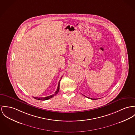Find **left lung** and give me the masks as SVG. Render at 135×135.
Here are the masks:
<instances>
[{
    "label": "left lung",
    "mask_w": 135,
    "mask_h": 135,
    "mask_svg": "<svg viewBox=\"0 0 135 135\" xmlns=\"http://www.w3.org/2000/svg\"><path fill=\"white\" fill-rule=\"evenodd\" d=\"M86 97V96H85ZM87 98H89V99H91V100H96V99H92V98H88V97H87Z\"/></svg>",
    "instance_id": "left-lung-1"
}]
</instances>
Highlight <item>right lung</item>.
<instances>
[{"label":"right lung","mask_w":135,"mask_h":135,"mask_svg":"<svg viewBox=\"0 0 135 135\" xmlns=\"http://www.w3.org/2000/svg\"><path fill=\"white\" fill-rule=\"evenodd\" d=\"M62 76L61 77V80H60V81H59V84H58V87H57V89H56V91L55 92V93H54V94H53L52 95H49V96H48V97H42V98H37V97H33L34 99H36V100H42V101H44V100H48V99H50V98H51L52 97H53L55 95H56L57 93H58V92H59V89H60V81H61V79H62Z\"/></svg>","instance_id":"1"}]
</instances>
